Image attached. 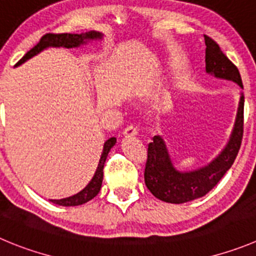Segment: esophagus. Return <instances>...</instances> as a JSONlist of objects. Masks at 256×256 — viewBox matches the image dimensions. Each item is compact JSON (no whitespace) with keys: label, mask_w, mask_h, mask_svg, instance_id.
Wrapping results in <instances>:
<instances>
[{"label":"esophagus","mask_w":256,"mask_h":256,"mask_svg":"<svg viewBox=\"0 0 256 256\" xmlns=\"http://www.w3.org/2000/svg\"><path fill=\"white\" fill-rule=\"evenodd\" d=\"M136 135H138V128H136L135 126L130 125L124 130V136H125V138H131V136H136Z\"/></svg>","instance_id":"34e87169"}]
</instances>
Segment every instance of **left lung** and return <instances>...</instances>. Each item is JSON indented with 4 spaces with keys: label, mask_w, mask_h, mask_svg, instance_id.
I'll return each mask as SVG.
<instances>
[{
    "label": "left lung",
    "mask_w": 256,
    "mask_h": 256,
    "mask_svg": "<svg viewBox=\"0 0 256 256\" xmlns=\"http://www.w3.org/2000/svg\"><path fill=\"white\" fill-rule=\"evenodd\" d=\"M206 42V72L221 80H231L242 88L238 69L222 52L214 40L204 35ZM244 134V94L241 93L232 132L226 146L211 163L200 169L180 172L173 166L166 145L156 135L148 146L145 166V184L152 196L168 204H184L204 197L231 168L240 150Z\"/></svg>",
    "instance_id": "8db88e82"
}]
</instances>
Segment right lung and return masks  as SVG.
<instances>
[{"label": "right lung", "instance_id": "right-lung-1", "mask_svg": "<svg viewBox=\"0 0 256 256\" xmlns=\"http://www.w3.org/2000/svg\"><path fill=\"white\" fill-rule=\"evenodd\" d=\"M102 36L104 35L101 32H97V31H88L86 34H46L40 39V42L32 49L26 52L25 56L18 62L16 66H21L28 59L32 58V56L39 54L40 52H42V50L49 46H63L68 48V49L69 48H78L80 45L87 44V42H90V40H101ZM114 144H116V138H110L104 144V150H102L98 166L96 169V173L93 176V178L90 179V182L86 186V188H83L77 194L70 196V197L66 198H62V200H50V202L66 207L80 206V204H86V202H88V200H90L92 198H94L98 194L102 186V179H104V162H106V158L108 155L110 150L114 148Z\"/></svg>", "mask_w": 256, "mask_h": 256}]
</instances>
